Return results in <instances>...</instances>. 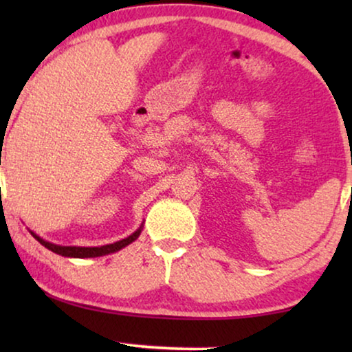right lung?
<instances>
[{
	"label": "right lung",
	"mask_w": 352,
	"mask_h": 352,
	"mask_svg": "<svg viewBox=\"0 0 352 352\" xmlns=\"http://www.w3.org/2000/svg\"><path fill=\"white\" fill-rule=\"evenodd\" d=\"M142 228H144V223L139 226V228L134 230V232L129 235V237L122 239V240H118V242H113V243H109V245H102V247H62V245L51 243V242H47V240L41 239L40 235H36L35 232H33V230H30V234L38 240V242L43 245V247L51 250L52 253L60 254V256H67V258H98V256H105V254L120 252L122 248L128 247L129 243H133L134 240H136L139 235H141Z\"/></svg>",
	"instance_id": "1"
}]
</instances>
